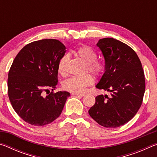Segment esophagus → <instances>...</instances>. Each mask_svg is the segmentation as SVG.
<instances>
[{"label":"esophagus","mask_w":157,"mask_h":157,"mask_svg":"<svg viewBox=\"0 0 157 157\" xmlns=\"http://www.w3.org/2000/svg\"><path fill=\"white\" fill-rule=\"evenodd\" d=\"M73 95H76V96H81V97H83L85 95L84 94H79V93H73Z\"/></svg>","instance_id":"1"}]
</instances>
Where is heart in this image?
Masks as SVG:
<instances>
[{"instance_id":"b5f03b06","label":"heart","mask_w":157,"mask_h":157,"mask_svg":"<svg viewBox=\"0 0 157 157\" xmlns=\"http://www.w3.org/2000/svg\"><path fill=\"white\" fill-rule=\"evenodd\" d=\"M75 54L86 63L85 71L92 73L95 76H100L105 71V63L102 61L97 60V52L92 47L86 45L80 46L75 50ZM68 59L67 55L60 58L58 62V71L60 74H64L66 64ZM94 79L89 74L82 76H73L63 82V88L66 91L80 93L83 92L86 87L93 84Z\"/></svg>"}]
</instances>
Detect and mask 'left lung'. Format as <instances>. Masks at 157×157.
Listing matches in <instances>:
<instances>
[{"label": "left lung", "instance_id": "left-lung-1", "mask_svg": "<svg viewBox=\"0 0 157 157\" xmlns=\"http://www.w3.org/2000/svg\"><path fill=\"white\" fill-rule=\"evenodd\" d=\"M105 61V71L96 88L109 91L100 95L90 108V116L105 127L123 125L134 118L141 106L145 90L144 71L136 52L113 38L98 41Z\"/></svg>", "mask_w": 157, "mask_h": 157}]
</instances>
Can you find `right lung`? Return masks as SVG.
I'll use <instances>...</instances> for the list:
<instances>
[{
    "instance_id": "obj_1",
    "label": "right lung",
    "mask_w": 157,
    "mask_h": 157,
    "mask_svg": "<svg viewBox=\"0 0 157 157\" xmlns=\"http://www.w3.org/2000/svg\"><path fill=\"white\" fill-rule=\"evenodd\" d=\"M66 47L57 39H42L26 45L10 67L7 89L14 111L26 123L43 126L60 116L70 93H44L56 88L58 62Z\"/></svg>"
}]
</instances>
